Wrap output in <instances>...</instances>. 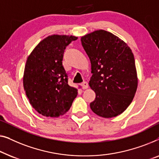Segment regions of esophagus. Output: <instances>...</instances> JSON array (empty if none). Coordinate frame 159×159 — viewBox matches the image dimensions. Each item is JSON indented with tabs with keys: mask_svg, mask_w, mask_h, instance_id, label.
Returning a JSON list of instances; mask_svg holds the SVG:
<instances>
[{
	"mask_svg": "<svg viewBox=\"0 0 159 159\" xmlns=\"http://www.w3.org/2000/svg\"><path fill=\"white\" fill-rule=\"evenodd\" d=\"M81 86L83 87V89H87L89 88V85H88V83H87L86 81H84L81 84Z\"/></svg>",
	"mask_w": 159,
	"mask_h": 159,
	"instance_id": "esophagus-1",
	"label": "esophagus"
}]
</instances>
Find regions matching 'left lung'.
<instances>
[{"label":"left lung","instance_id":"1","mask_svg":"<svg viewBox=\"0 0 159 159\" xmlns=\"http://www.w3.org/2000/svg\"><path fill=\"white\" fill-rule=\"evenodd\" d=\"M90 59L89 84L96 93L90 107L96 115L111 118L120 115L131 104L138 88L135 58L126 42L99 30L80 38Z\"/></svg>","mask_w":159,"mask_h":159}]
</instances>
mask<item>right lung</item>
Segmentation results:
<instances>
[{"mask_svg": "<svg viewBox=\"0 0 159 159\" xmlns=\"http://www.w3.org/2000/svg\"><path fill=\"white\" fill-rule=\"evenodd\" d=\"M77 37L50 35L42 39L26 60L23 84L30 104L40 115H63L77 97V89L69 86L62 66L64 50Z\"/></svg>", "mask_w": 159, "mask_h": 159, "instance_id": "add662e5", "label": "right lung"}]
</instances>
